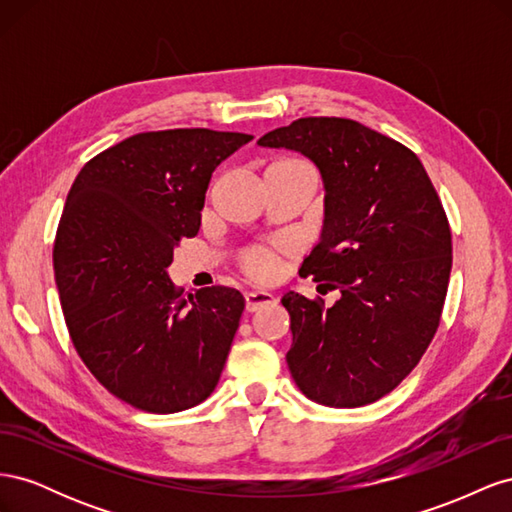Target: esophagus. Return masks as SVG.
<instances>
[{"label":"esophagus","mask_w":512,"mask_h":512,"mask_svg":"<svg viewBox=\"0 0 512 512\" xmlns=\"http://www.w3.org/2000/svg\"><path fill=\"white\" fill-rule=\"evenodd\" d=\"M273 303H275V297L271 292H265V290L245 292V309H247V312H256V309L273 305Z\"/></svg>","instance_id":"34e87169"}]
</instances>
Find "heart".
<instances>
[{
	"mask_svg": "<svg viewBox=\"0 0 512 512\" xmlns=\"http://www.w3.org/2000/svg\"><path fill=\"white\" fill-rule=\"evenodd\" d=\"M245 269L258 280H269L277 273V260L267 250H254L245 256Z\"/></svg>",
	"mask_w": 512,
	"mask_h": 512,
	"instance_id": "heart-1",
	"label": "heart"
}]
</instances>
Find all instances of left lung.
Instances as JSON below:
<instances>
[{"label":"left lung","instance_id":"left-lung-1","mask_svg":"<svg viewBox=\"0 0 512 512\" xmlns=\"http://www.w3.org/2000/svg\"><path fill=\"white\" fill-rule=\"evenodd\" d=\"M260 147L312 162L324 188L318 245L301 271L337 288L333 307L286 292L299 391L329 408L374 404L404 380L436 335L453 265L451 228L414 153L363 123L305 117Z\"/></svg>","mask_w":512,"mask_h":512}]
</instances>
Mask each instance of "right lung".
Returning <instances> with one entry per match:
<instances>
[{"mask_svg": "<svg viewBox=\"0 0 512 512\" xmlns=\"http://www.w3.org/2000/svg\"><path fill=\"white\" fill-rule=\"evenodd\" d=\"M254 136L205 128L134 134L74 179L53 247L72 344L130 406L173 414L205 401L245 301L237 290L181 297L175 247L196 237L213 170Z\"/></svg>", "mask_w": 512, "mask_h": 512, "instance_id": "add662e5", "label": "right lung"}]
</instances>
